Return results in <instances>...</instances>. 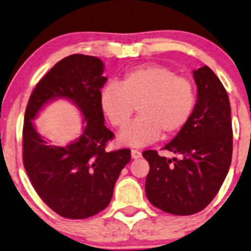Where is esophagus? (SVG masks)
I'll list each match as a JSON object with an SVG mask.
<instances>
[{
    "instance_id": "esophagus-1",
    "label": "esophagus",
    "mask_w": 251,
    "mask_h": 251,
    "mask_svg": "<svg viewBox=\"0 0 251 251\" xmlns=\"http://www.w3.org/2000/svg\"><path fill=\"white\" fill-rule=\"evenodd\" d=\"M131 156H132V158H139V157H141V153L139 151H136V149H132Z\"/></svg>"
}]
</instances>
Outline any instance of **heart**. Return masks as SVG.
<instances>
[{"label": "heart", "instance_id": "b5f03b06", "mask_svg": "<svg viewBox=\"0 0 251 251\" xmlns=\"http://www.w3.org/2000/svg\"><path fill=\"white\" fill-rule=\"evenodd\" d=\"M100 106L117 128L129 122L138 106L140 116L124 128L119 141L140 147L156 140L161 132H179L195 111L196 93L189 78L164 66L151 65L126 73L122 85L106 84L100 93Z\"/></svg>", "mask_w": 251, "mask_h": 251}]
</instances>
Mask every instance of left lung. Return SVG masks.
<instances>
[{
	"mask_svg": "<svg viewBox=\"0 0 251 251\" xmlns=\"http://www.w3.org/2000/svg\"><path fill=\"white\" fill-rule=\"evenodd\" d=\"M198 100L191 118L163 149L179 157L142 153L149 163L146 195L155 207L175 215L198 213L213 201L226 178L233 153L227 91L210 67L193 72Z\"/></svg>",
	"mask_w": 251,
	"mask_h": 251,
	"instance_id": "left-lung-1",
	"label": "left lung"
}]
</instances>
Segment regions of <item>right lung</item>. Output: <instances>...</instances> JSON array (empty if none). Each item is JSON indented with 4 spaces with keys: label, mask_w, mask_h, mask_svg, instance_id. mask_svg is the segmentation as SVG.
<instances>
[{
    "label": "right lung",
    "mask_w": 251,
    "mask_h": 251,
    "mask_svg": "<svg viewBox=\"0 0 251 251\" xmlns=\"http://www.w3.org/2000/svg\"><path fill=\"white\" fill-rule=\"evenodd\" d=\"M100 59L73 54L60 60L38 82L25 110L23 163L41 201L60 217L87 219L110 204L120 171L131 160L127 148L107 151L113 132L104 125L100 88ZM72 100L85 117L86 127L77 141L60 148L49 145L34 128L32 120L50 99Z\"/></svg>",
    "instance_id": "obj_1"
}]
</instances>
